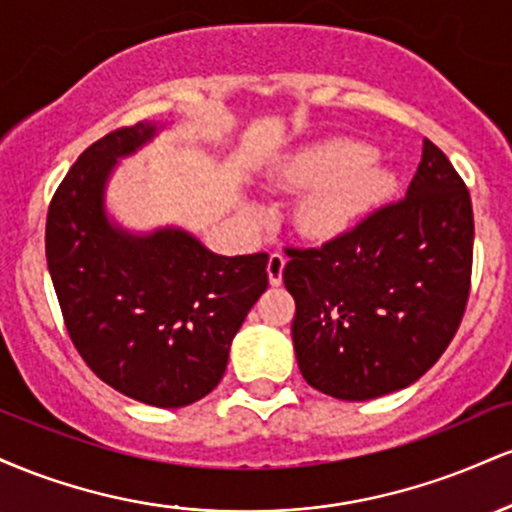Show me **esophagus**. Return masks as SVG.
<instances>
[{
  "mask_svg": "<svg viewBox=\"0 0 512 512\" xmlns=\"http://www.w3.org/2000/svg\"><path fill=\"white\" fill-rule=\"evenodd\" d=\"M286 267V257L281 252H272L267 262V272H269V284L279 286L281 284V274H284Z\"/></svg>",
  "mask_w": 512,
  "mask_h": 512,
  "instance_id": "obj_1",
  "label": "esophagus"
}]
</instances>
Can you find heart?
<instances>
[{"instance_id": "b5f03b06", "label": "heart", "mask_w": 512, "mask_h": 512, "mask_svg": "<svg viewBox=\"0 0 512 512\" xmlns=\"http://www.w3.org/2000/svg\"><path fill=\"white\" fill-rule=\"evenodd\" d=\"M281 180L310 190L298 207V226L310 238H332L392 190V173L366 144L332 139L305 149L281 170Z\"/></svg>"}]
</instances>
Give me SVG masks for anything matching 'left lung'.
Wrapping results in <instances>:
<instances>
[{
    "mask_svg": "<svg viewBox=\"0 0 512 512\" xmlns=\"http://www.w3.org/2000/svg\"><path fill=\"white\" fill-rule=\"evenodd\" d=\"M286 255L305 383L346 402L387 395L419 380L460 327L472 289V197L424 139L407 195Z\"/></svg>",
    "mask_w": 512,
    "mask_h": 512,
    "instance_id": "left-lung-1",
    "label": "left lung"
}]
</instances>
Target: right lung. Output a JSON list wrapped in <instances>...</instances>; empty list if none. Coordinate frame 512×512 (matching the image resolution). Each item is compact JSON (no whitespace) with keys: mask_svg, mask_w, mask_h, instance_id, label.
Segmentation results:
<instances>
[{"mask_svg":"<svg viewBox=\"0 0 512 512\" xmlns=\"http://www.w3.org/2000/svg\"><path fill=\"white\" fill-rule=\"evenodd\" d=\"M154 132L117 127L76 158L52 195L45 255L86 366L122 395L175 409L221 383L233 337L269 286V255L221 257L182 231L134 238L110 226L105 178Z\"/></svg>","mask_w":512,"mask_h":512,"instance_id":"add662e5","label":"right lung"}]
</instances>
